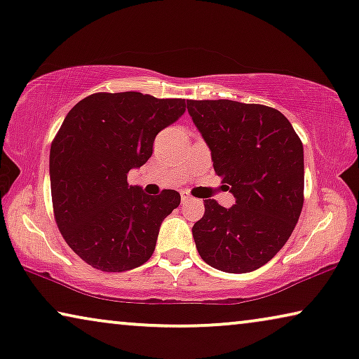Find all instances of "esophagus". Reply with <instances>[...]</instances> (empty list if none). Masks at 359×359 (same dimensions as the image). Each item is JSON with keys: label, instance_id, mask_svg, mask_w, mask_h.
<instances>
[{"label": "esophagus", "instance_id": "obj_1", "mask_svg": "<svg viewBox=\"0 0 359 359\" xmlns=\"http://www.w3.org/2000/svg\"><path fill=\"white\" fill-rule=\"evenodd\" d=\"M189 199H191V196L184 194V192H183V194H181V201H183V204H184V202H188Z\"/></svg>", "mask_w": 359, "mask_h": 359}]
</instances>
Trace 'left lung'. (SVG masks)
<instances>
[{
	"mask_svg": "<svg viewBox=\"0 0 359 359\" xmlns=\"http://www.w3.org/2000/svg\"><path fill=\"white\" fill-rule=\"evenodd\" d=\"M212 154L214 170L235 196L230 209L205 199L192 226L199 256L228 273L267 264L292 236L304 202L303 142L278 110L233 100H186Z\"/></svg>",
	"mask_w": 359,
	"mask_h": 359,
	"instance_id": "8db88e82",
	"label": "left lung"
}]
</instances>
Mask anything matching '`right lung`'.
<instances>
[{
	"instance_id": "right-lung-1",
	"label": "right lung",
	"mask_w": 359,
	"mask_h": 359,
	"mask_svg": "<svg viewBox=\"0 0 359 359\" xmlns=\"http://www.w3.org/2000/svg\"><path fill=\"white\" fill-rule=\"evenodd\" d=\"M183 98L97 92L67 113L50 149L53 214L65 241L103 272H124L154 254L163 218L181 196H147L129 170L152 155L154 139L184 113Z\"/></svg>"
}]
</instances>
